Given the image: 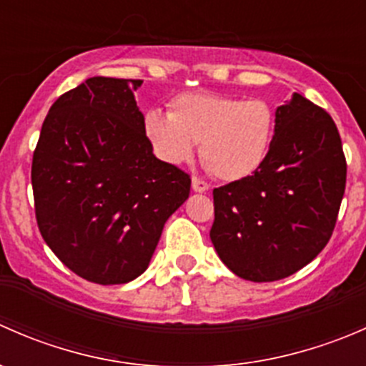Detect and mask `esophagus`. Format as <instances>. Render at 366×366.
<instances>
[{"instance_id":"34e87169","label":"esophagus","mask_w":366,"mask_h":366,"mask_svg":"<svg viewBox=\"0 0 366 366\" xmlns=\"http://www.w3.org/2000/svg\"><path fill=\"white\" fill-rule=\"evenodd\" d=\"M191 186H193V191H197V193H205V191L210 187V184L207 182V180L200 179V177H193Z\"/></svg>"}]
</instances>
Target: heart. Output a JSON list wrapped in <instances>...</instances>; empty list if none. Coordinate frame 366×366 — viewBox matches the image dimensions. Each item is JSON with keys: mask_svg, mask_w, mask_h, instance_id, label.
<instances>
[{"mask_svg": "<svg viewBox=\"0 0 366 366\" xmlns=\"http://www.w3.org/2000/svg\"><path fill=\"white\" fill-rule=\"evenodd\" d=\"M276 109L267 99L212 92H184L168 102V114L150 109L143 134L157 159L179 166L200 157L214 177L242 180L267 161L274 142Z\"/></svg>", "mask_w": 366, "mask_h": 366, "instance_id": "b5f03b06", "label": "heart"}]
</instances>
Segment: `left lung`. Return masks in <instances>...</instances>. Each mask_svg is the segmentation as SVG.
Here are the masks:
<instances>
[{
  "label": "left lung",
  "instance_id": "obj_1",
  "mask_svg": "<svg viewBox=\"0 0 366 366\" xmlns=\"http://www.w3.org/2000/svg\"><path fill=\"white\" fill-rule=\"evenodd\" d=\"M276 117L262 168L214 189L210 241L249 282H276L310 264L330 242L345 193V154L330 113L294 94Z\"/></svg>",
  "mask_w": 366,
  "mask_h": 366
}]
</instances>
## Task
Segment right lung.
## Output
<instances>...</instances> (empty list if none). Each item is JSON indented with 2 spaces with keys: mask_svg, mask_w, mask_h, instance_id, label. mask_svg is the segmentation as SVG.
I'll return each mask as SVG.
<instances>
[{
  "mask_svg": "<svg viewBox=\"0 0 366 366\" xmlns=\"http://www.w3.org/2000/svg\"><path fill=\"white\" fill-rule=\"evenodd\" d=\"M142 79L90 77L56 99L33 152L40 235L72 272L99 285L138 278L191 177L152 154L132 92Z\"/></svg>",
  "mask_w": 366,
  "mask_h": 366,
  "instance_id": "obj_1",
  "label": "right lung"
}]
</instances>
